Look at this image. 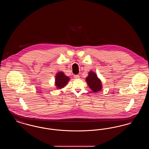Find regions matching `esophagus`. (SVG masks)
I'll return each instance as SVG.
<instances>
[{
  "label": "esophagus",
  "instance_id": "34e87169",
  "mask_svg": "<svg viewBox=\"0 0 149 149\" xmlns=\"http://www.w3.org/2000/svg\"><path fill=\"white\" fill-rule=\"evenodd\" d=\"M74 77V78H76V79H79V78H80L79 75H75Z\"/></svg>",
  "mask_w": 149,
  "mask_h": 149
}]
</instances>
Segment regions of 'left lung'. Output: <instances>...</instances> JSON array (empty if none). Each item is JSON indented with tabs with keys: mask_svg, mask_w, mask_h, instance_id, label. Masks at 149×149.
Returning <instances> with one entry per match:
<instances>
[{
	"mask_svg": "<svg viewBox=\"0 0 149 149\" xmlns=\"http://www.w3.org/2000/svg\"><path fill=\"white\" fill-rule=\"evenodd\" d=\"M86 81L91 89L94 92L100 91L102 88L101 80L98 78L97 74L94 71L89 72L88 76L86 78Z\"/></svg>",
	"mask_w": 149,
	"mask_h": 149,
	"instance_id": "obj_1",
	"label": "left lung"
}]
</instances>
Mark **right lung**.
Returning a JSON list of instances; mask_svg holds the SVG:
<instances>
[{"instance_id": "1", "label": "right lung", "mask_w": 149, "mask_h": 149, "mask_svg": "<svg viewBox=\"0 0 149 149\" xmlns=\"http://www.w3.org/2000/svg\"><path fill=\"white\" fill-rule=\"evenodd\" d=\"M70 78L65 75L63 72H57L55 77V86L57 89H61L65 86L69 81Z\"/></svg>"}]
</instances>
